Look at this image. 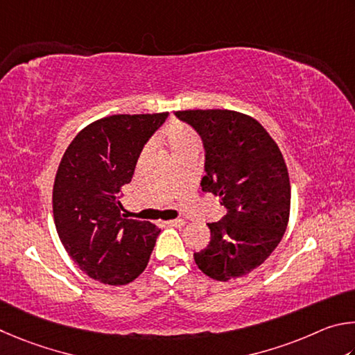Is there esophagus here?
I'll return each instance as SVG.
<instances>
[{
    "instance_id": "esophagus-1",
    "label": "esophagus",
    "mask_w": 355,
    "mask_h": 355,
    "mask_svg": "<svg viewBox=\"0 0 355 355\" xmlns=\"http://www.w3.org/2000/svg\"><path fill=\"white\" fill-rule=\"evenodd\" d=\"M165 225L173 226V227H181V226L185 225V221L184 220H170V221H166Z\"/></svg>"
}]
</instances>
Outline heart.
<instances>
[{"label":"heart","mask_w":355,"mask_h":355,"mask_svg":"<svg viewBox=\"0 0 355 355\" xmlns=\"http://www.w3.org/2000/svg\"><path fill=\"white\" fill-rule=\"evenodd\" d=\"M162 137H164V140L166 143L168 149H170L171 155L184 151L185 148L198 146V141H200L198 140V135L195 130L189 126H185V124H182V123L170 124V126L164 130ZM145 153H146V149L143 151V154Z\"/></svg>","instance_id":"heart-1"}]
</instances>
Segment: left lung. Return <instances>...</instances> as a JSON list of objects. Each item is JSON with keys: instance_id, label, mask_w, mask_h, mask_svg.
<instances>
[{"instance_id": "1", "label": "left lung", "mask_w": 355, "mask_h": 355, "mask_svg": "<svg viewBox=\"0 0 355 355\" xmlns=\"http://www.w3.org/2000/svg\"><path fill=\"white\" fill-rule=\"evenodd\" d=\"M206 148L201 187L218 196L225 218L209 223V245L195 252L204 275L226 282L262 265L281 243L290 218V178L284 155L252 116L227 109L179 110Z\"/></svg>"}]
</instances>
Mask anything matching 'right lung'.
Wrapping results in <instances>:
<instances>
[{"label":"right lung","instance_id":"obj_1","mask_svg":"<svg viewBox=\"0 0 355 355\" xmlns=\"http://www.w3.org/2000/svg\"><path fill=\"white\" fill-rule=\"evenodd\" d=\"M166 115L99 118L62 155L53 187L55 231L68 256L95 281L124 285L146 268L160 231L149 221L123 218L120 191Z\"/></svg>","mask_w":355,"mask_h":355}]
</instances>
